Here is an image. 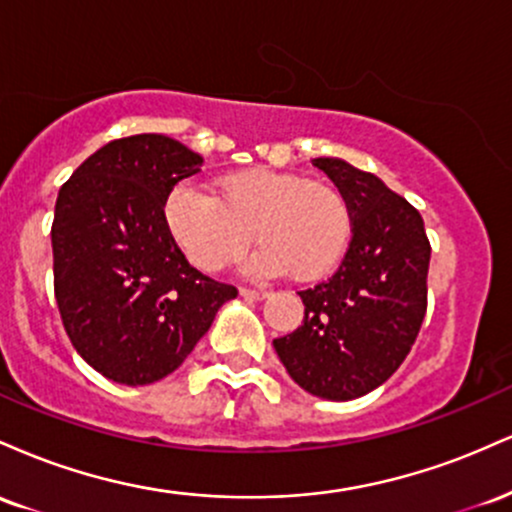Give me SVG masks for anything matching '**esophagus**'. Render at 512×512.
Listing matches in <instances>:
<instances>
[{
	"mask_svg": "<svg viewBox=\"0 0 512 512\" xmlns=\"http://www.w3.org/2000/svg\"><path fill=\"white\" fill-rule=\"evenodd\" d=\"M240 296L250 298V301H262V298L267 296V293H264V291H255V289H240Z\"/></svg>",
	"mask_w": 512,
	"mask_h": 512,
	"instance_id": "1",
	"label": "esophagus"
}]
</instances>
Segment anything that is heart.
Instances as JSON below:
<instances>
[{"label": "heart", "instance_id": "heart-1", "mask_svg": "<svg viewBox=\"0 0 512 512\" xmlns=\"http://www.w3.org/2000/svg\"><path fill=\"white\" fill-rule=\"evenodd\" d=\"M163 219L187 262L207 274L243 257L255 236L257 272L315 281L342 262L351 240L349 207L334 187L272 168L221 175L214 195L182 182Z\"/></svg>", "mask_w": 512, "mask_h": 512}]
</instances>
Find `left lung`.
Listing matches in <instances>:
<instances>
[{"label":"left lung","instance_id":"obj_1","mask_svg":"<svg viewBox=\"0 0 512 512\" xmlns=\"http://www.w3.org/2000/svg\"><path fill=\"white\" fill-rule=\"evenodd\" d=\"M313 166L342 192L354 236L330 279L298 291L303 325L274 349L305 392L346 402L383 385L419 337L431 243L419 211L373 173L339 158Z\"/></svg>","mask_w":512,"mask_h":512}]
</instances>
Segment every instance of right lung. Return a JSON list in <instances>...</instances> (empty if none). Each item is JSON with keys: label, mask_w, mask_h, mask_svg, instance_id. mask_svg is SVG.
<instances>
[{"label": "right lung", "mask_w": 512, "mask_h": 512, "mask_svg": "<svg viewBox=\"0 0 512 512\" xmlns=\"http://www.w3.org/2000/svg\"><path fill=\"white\" fill-rule=\"evenodd\" d=\"M204 158L163 134L115 139L62 185L52 274L64 332L93 370L122 385L166 378L238 296L185 260L163 207Z\"/></svg>", "instance_id": "obj_1"}]
</instances>
